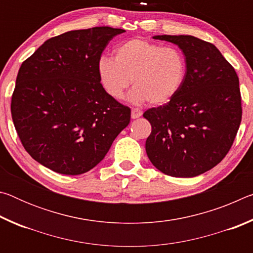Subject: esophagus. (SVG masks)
<instances>
[{
  "instance_id": "esophagus-1",
  "label": "esophagus",
  "mask_w": 253,
  "mask_h": 253,
  "mask_svg": "<svg viewBox=\"0 0 253 253\" xmlns=\"http://www.w3.org/2000/svg\"><path fill=\"white\" fill-rule=\"evenodd\" d=\"M143 115V111L138 109V108H132L131 109V118L132 119H136V118H139L140 116Z\"/></svg>"
}]
</instances>
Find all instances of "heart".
I'll list each match as a JSON object with an SVG mask.
<instances>
[{
    "label": "heart",
    "mask_w": 253,
    "mask_h": 253,
    "mask_svg": "<svg viewBox=\"0 0 253 253\" xmlns=\"http://www.w3.org/2000/svg\"><path fill=\"white\" fill-rule=\"evenodd\" d=\"M98 74L106 92L121 100L129 85H135L129 100L162 106L176 97L187 74L186 57L174 45L163 46L145 39H131L115 49V58L102 55Z\"/></svg>",
    "instance_id": "1"
}]
</instances>
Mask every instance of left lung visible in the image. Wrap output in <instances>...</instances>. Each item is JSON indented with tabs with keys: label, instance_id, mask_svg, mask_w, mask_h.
Instances as JSON below:
<instances>
[{
	"label": "left lung",
	"instance_id": "1",
	"mask_svg": "<svg viewBox=\"0 0 253 253\" xmlns=\"http://www.w3.org/2000/svg\"><path fill=\"white\" fill-rule=\"evenodd\" d=\"M153 39L176 44L187 74L174 99L143 115L152 125L147 156L169 176H198L223 160L237 136L242 117L238 75L210 42L166 34Z\"/></svg>",
	"mask_w": 253,
	"mask_h": 253
}]
</instances>
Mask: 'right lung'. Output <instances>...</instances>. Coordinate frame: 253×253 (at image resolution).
<instances>
[{
    "instance_id": "right-lung-1",
    "label": "right lung",
    "mask_w": 253,
    "mask_h": 253,
    "mask_svg": "<svg viewBox=\"0 0 253 253\" xmlns=\"http://www.w3.org/2000/svg\"><path fill=\"white\" fill-rule=\"evenodd\" d=\"M123 29L97 27L51 38L21 65L12 95L16 132L30 156L53 172L84 174L130 122V108L100 84L98 62Z\"/></svg>"
}]
</instances>
